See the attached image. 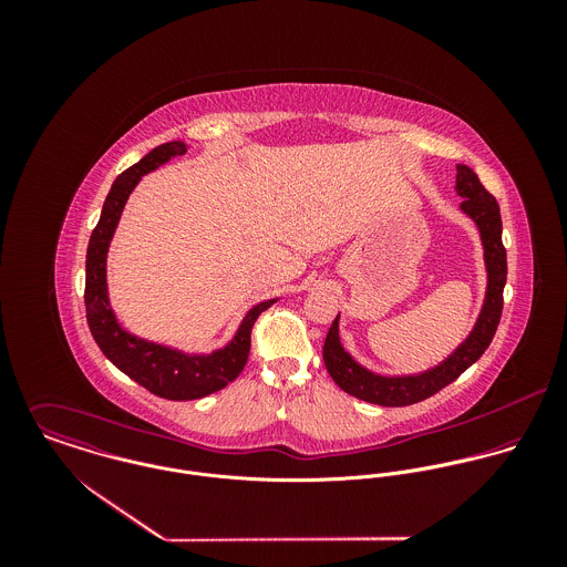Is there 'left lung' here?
Segmentation results:
<instances>
[{"label": "left lung", "mask_w": 567, "mask_h": 567, "mask_svg": "<svg viewBox=\"0 0 567 567\" xmlns=\"http://www.w3.org/2000/svg\"><path fill=\"white\" fill-rule=\"evenodd\" d=\"M456 194L463 198L461 212L474 220L483 243L486 290L481 315L470 336L436 367L410 375H382L360 364L340 342L338 319L327 331L323 360L331 380L349 395L378 405H410L427 400L443 386L452 384L467 371L491 344L502 317V292L506 284V250L502 244L499 205L481 183L478 174L465 165H456Z\"/></svg>", "instance_id": "obj_1"}]
</instances>
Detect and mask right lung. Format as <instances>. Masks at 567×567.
Listing matches in <instances>:
<instances>
[{"instance_id":"add662e5","label":"right lung","mask_w":567,"mask_h":567,"mask_svg":"<svg viewBox=\"0 0 567 567\" xmlns=\"http://www.w3.org/2000/svg\"><path fill=\"white\" fill-rule=\"evenodd\" d=\"M185 153V142H167L115 178L102 205L100 220L89 238L84 264V308L93 340L122 373H126L131 380H135L157 398L172 402L200 400L234 382L248 360L252 323L264 310L279 301L268 299L252 306L244 315L243 323L236 329L234 338L225 347H218L209 353H187L183 349L142 338L137 333H131L117 321L109 299L106 255L120 225L124 205L144 174Z\"/></svg>"}]
</instances>
